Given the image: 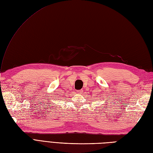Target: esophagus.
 <instances>
[{"label": "esophagus", "mask_w": 153, "mask_h": 153, "mask_svg": "<svg viewBox=\"0 0 153 153\" xmlns=\"http://www.w3.org/2000/svg\"><path fill=\"white\" fill-rule=\"evenodd\" d=\"M83 92V91L82 90H80V91H79V93H80V94H82V93Z\"/></svg>", "instance_id": "esophagus-1"}]
</instances>
